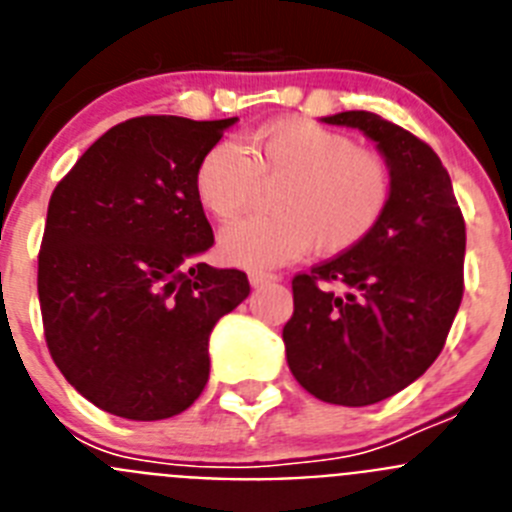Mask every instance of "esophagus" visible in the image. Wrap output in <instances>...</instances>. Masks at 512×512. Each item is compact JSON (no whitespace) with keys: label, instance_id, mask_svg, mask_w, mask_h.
<instances>
[{"label":"esophagus","instance_id":"34e87169","mask_svg":"<svg viewBox=\"0 0 512 512\" xmlns=\"http://www.w3.org/2000/svg\"><path fill=\"white\" fill-rule=\"evenodd\" d=\"M248 282H251V287H264V284L277 282V277L274 274H264V271H253V274H248Z\"/></svg>","mask_w":512,"mask_h":512}]
</instances>
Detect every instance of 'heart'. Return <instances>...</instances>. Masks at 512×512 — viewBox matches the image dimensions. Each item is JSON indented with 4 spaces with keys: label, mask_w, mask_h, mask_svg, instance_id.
<instances>
[{
    "label": "heart",
    "mask_w": 512,
    "mask_h": 512,
    "mask_svg": "<svg viewBox=\"0 0 512 512\" xmlns=\"http://www.w3.org/2000/svg\"><path fill=\"white\" fill-rule=\"evenodd\" d=\"M261 184L271 217H246L220 233L225 264L266 271L302 259L312 246L325 256L364 243L392 200V171L379 153L356 148L346 133L287 117L207 148L194 169V194L217 220L241 215Z\"/></svg>",
    "instance_id": "obj_1"
}]
</instances>
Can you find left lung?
I'll list each match as a JSON object with an SVG mask.
<instances>
[{
    "instance_id": "left-lung-1",
    "label": "left lung",
    "mask_w": 512,
    "mask_h": 512,
    "mask_svg": "<svg viewBox=\"0 0 512 512\" xmlns=\"http://www.w3.org/2000/svg\"><path fill=\"white\" fill-rule=\"evenodd\" d=\"M377 143L392 200L364 243L292 279L287 364L310 395L364 408L438 359L464 295L467 228L449 171L428 143L374 112L323 117ZM339 292H335V287Z\"/></svg>"
}]
</instances>
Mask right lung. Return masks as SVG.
I'll list each match as a JSON object with an SVG mask.
<instances>
[{
    "label": "right lung",
    "mask_w": 512,
    "mask_h": 512,
    "mask_svg": "<svg viewBox=\"0 0 512 512\" xmlns=\"http://www.w3.org/2000/svg\"><path fill=\"white\" fill-rule=\"evenodd\" d=\"M235 122L133 117L53 189L38 256L45 343L107 413H184L210 377L212 328L251 292L243 271L200 261L215 238L194 169Z\"/></svg>",
    "instance_id": "obj_1"
}]
</instances>
